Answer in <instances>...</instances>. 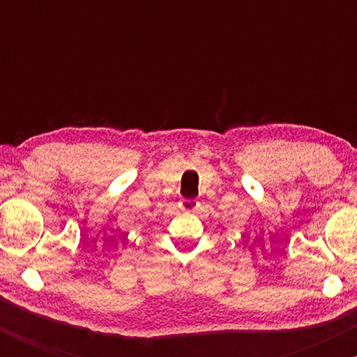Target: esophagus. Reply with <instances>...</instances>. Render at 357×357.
Here are the masks:
<instances>
[{
  "instance_id": "1",
  "label": "esophagus",
  "mask_w": 357,
  "mask_h": 357,
  "mask_svg": "<svg viewBox=\"0 0 357 357\" xmlns=\"http://www.w3.org/2000/svg\"><path fill=\"white\" fill-rule=\"evenodd\" d=\"M179 208H181V210L186 211V213H195V211H198L199 202H198V199H195V198H184V199H181V202H179Z\"/></svg>"
}]
</instances>
